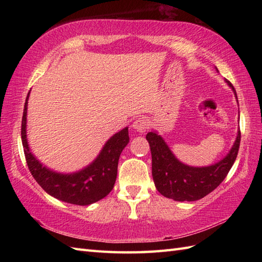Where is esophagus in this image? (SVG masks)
Wrapping results in <instances>:
<instances>
[{"label":"esophagus","mask_w":262,"mask_h":262,"mask_svg":"<svg viewBox=\"0 0 262 262\" xmlns=\"http://www.w3.org/2000/svg\"><path fill=\"white\" fill-rule=\"evenodd\" d=\"M133 128L138 133H145L148 128V121L145 118H137L133 122Z\"/></svg>","instance_id":"obj_1"}]
</instances>
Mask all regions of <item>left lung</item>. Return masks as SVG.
<instances>
[{"label": "left lung", "instance_id": "left-lung-1", "mask_svg": "<svg viewBox=\"0 0 262 262\" xmlns=\"http://www.w3.org/2000/svg\"><path fill=\"white\" fill-rule=\"evenodd\" d=\"M226 83L237 99L234 88L229 81ZM146 140L151 147L152 176L158 191L177 202H194L207 196L225 179L236 160L241 133L237 132L235 142L226 157L208 166H190L180 162L158 132H149Z\"/></svg>", "mask_w": 262, "mask_h": 262}]
</instances>
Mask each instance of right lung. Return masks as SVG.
I'll list each match as a JSON object with an SVG mask.
<instances>
[{
  "label": "right lung",
  "instance_id": "add662e5",
  "mask_svg": "<svg viewBox=\"0 0 262 262\" xmlns=\"http://www.w3.org/2000/svg\"><path fill=\"white\" fill-rule=\"evenodd\" d=\"M28 93L21 124V140L25 157L32 177L43 190L62 202L88 206L104 198L113 190L117 178L118 161L122 149L129 143L128 127L116 133L105 142L98 157L80 171L73 173H60L39 161L32 154L27 140Z\"/></svg>",
  "mask_w": 262,
  "mask_h": 262
}]
</instances>
